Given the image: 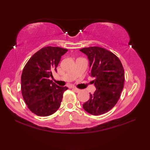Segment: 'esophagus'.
<instances>
[{
    "label": "esophagus",
    "instance_id": "1",
    "mask_svg": "<svg viewBox=\"0 0 150 150\" xmlns=\"http://www.w3.org/2000/svg\"><path fill=\"white\" fill-rule=\"evenodd\" d=\"M73 90L74 91H75L76 93H78V92L80 91V90H79V89H77V88H73Z\"/></svg>",
    "mask_w": 150,
    "mask_h": 150
}]
</instances>
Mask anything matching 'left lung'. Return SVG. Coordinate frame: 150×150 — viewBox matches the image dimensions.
Returning <instances> with one entry per match:
<instances>
[{
	"label": "left lung",
	"mask_w": 150,
	"mask_h": 150,
	"mask_svg": "<svg viewBox=\"0 0 150 150\" xmlns=\"http://www.w3.org/2000/svg\"><path fill=\"white\" fill-rule=\"evenodd\" d=\"M88 56L90 75L96 90L90 93V99L82 105L84 110L93 115L107 113L120 97L124 83V70L120 60L112 52L93 46L80 50Z\"/></svg>",
	"instance_id": "1"
}]
</instances>
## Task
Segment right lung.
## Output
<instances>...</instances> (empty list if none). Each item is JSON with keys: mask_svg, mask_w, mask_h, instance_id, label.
<instances>
[{"mask_svg": "<svg viewBox=\"0 0 150 150\" xmlns=\"http://www.w3.org/2000/svg\"><path fill=\"white\" fill-rule=\"evenodd\" d=\"M68 50L47 46L38 51L28 60L21 76V91L31 112L47 117L54 113L61 104L63 93L68 90L50 80L52 71Z\"/></svg>", "mask_w": 150, "mask_h": 150, "instance_id": "add662e5", "label": "right lung"}]
</instances>
